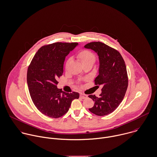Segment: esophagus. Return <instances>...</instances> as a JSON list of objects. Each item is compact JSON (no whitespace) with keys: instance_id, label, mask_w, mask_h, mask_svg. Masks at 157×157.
<instances>
[{"instance_id":"1","label":"esophagus","mask_w":157,"mask_h":157,"mask_svg":"<svg viewBox=\"0 0 157 157\" xmlns=\"http://www.w3.org/2000/svg\"><path fill=\"white\" fill-rule=\"evenodd\" d=\"M80 98H82V99H86V98H88V96L86 95V94H80Z\"/></svg>"}]
</instances>
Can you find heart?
I'll return each instance as SVG.
<instances>
[{
    "label": "heart",
    "instance_id": "heart-1",
    "mask_svg": "<svg viewBox=\"0 0 157 157\" xmlns=\"http://www.w3.org/2000/svg\"><path fill=\"white\" fill-rule=\"evenodd\" d=\"M77 57L82 63V64L88 63H94L96 61V56L95 55L88 50H82L80 52L78 53ZM70 61V59H68L66 63V67L68 64L69 62Z\"/></svg>",
    "mask_w": 157,
    "mask_h": 157
}]
</instances>
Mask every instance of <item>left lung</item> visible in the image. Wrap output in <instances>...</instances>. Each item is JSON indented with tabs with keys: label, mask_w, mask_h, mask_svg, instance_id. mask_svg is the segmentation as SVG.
<instances>
[{
	"label": "left lung",
	"mask_w": 157,
	"mask_h": 157,
	"mask_svg": "<svg viewBox=\"0 0 157 157\" xmlns=\"http://www.w3.org/2000/svg\"><path fill=\"white\" fill-rule=\"evenodd\" d=\"M85 48L94 51L99 56V75L94 83L102 86L100 97L88 96L94 102V106L89 110L98 116L107 115L117 108L125 94L128 87L125 63L117 50L101 42H91Z\"/></svg>",
	"instance_id": "1"
}]
</instances>
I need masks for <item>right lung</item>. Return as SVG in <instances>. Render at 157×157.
<instances>
[{"label": "right lung", "mask_w": 157, "mask_h": 157, "mask_svg": "<svg viewBox=\"0 0 157 157\" xmlns=\"http://www.w3.org/2000/svg\"><path fill=\"white\" fill-rule=\"evenodd\" d=\"M77 45V43L57 42L44 46L29 66L27 81L30 97L37 109L47 116H63L72 101L79 98L78 93L62 94L56 87L57 79L63 73L65 58Z\"/></svg>", "instance_id": "1"}]
</instances>
